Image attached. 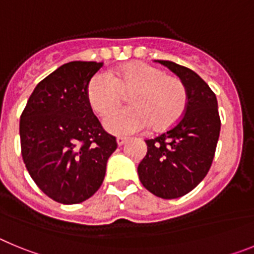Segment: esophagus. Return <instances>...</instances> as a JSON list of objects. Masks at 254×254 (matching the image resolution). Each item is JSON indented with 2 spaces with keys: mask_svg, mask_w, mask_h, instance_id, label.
Masks as SVG:
<instances>
[{
  "mask_svg": "<svg viewBox=\"0 0 254 254\" xmlns=\"http://www.w3.org/2000/svg\"><path fill=\"white\" fill-rule=\"evenodd\" d=\"M126 142H128V138L127 137H117V143L120 145V146H122V145H125Z\"/></svg>",
  "mask_w": 254,
  "mask_h": 254,
  "instance_id": "34e87169",
  "label": "esophagus"
}]
</instances>
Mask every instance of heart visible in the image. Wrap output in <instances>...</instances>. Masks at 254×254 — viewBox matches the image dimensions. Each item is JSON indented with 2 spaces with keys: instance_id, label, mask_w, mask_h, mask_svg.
<instances>
[{
  "instance_id": "heart-1",
  "label": "heart",
  "mask_w": 254,
  "mask_h": 254,
  "mask_svg": "<svg viewBox=\"0 0 254 254\" xmlns=\"http://www.w3.org/2000/svg\"><path fill=\"white\" fill-rule=\"evenodd\" d=\"M129 96L131 107L108 117L105 128L112 133L131 134L152 126L168 131L183 118L188 91L181 78L145 62H129L113 69L112 75L95 73L87 84V99L99 116L117 111Z\"/></svg>"
}]
</instances>
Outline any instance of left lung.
I'll use <instances>...</instances> for the list:
<instances>
[{
    "label": "left lung",
    "instance_id": "1",
    "mask_svg": "<svg viewBox=\"0 0 254 254\" xmlns=\"http://www.w3.org/2000/svg\"><path fill=\"white\" fill-rule=\"evenodd\" d=\"M186 84L188 105L177 126L150 140L138 164L141 183L160 198L185 196L207 176L216 151L220 116L215 93L194 71L170 61H158Z\"/></svg>",
    "mask_w": 254,
    "mask_h": 254
}]
</instances>
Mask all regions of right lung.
I'll list each match as a JSON object with an SVG mask.
<instances>
[{
	"instance_id": "right-lung-1",
	"label": "right lung",
	"mask_w": 254,
	"mask_h": 254,
	"mask_svg": "<svg viewBox=\"0 0 254 254\" xmlns=\"http://www.w3.org/2000/svg\"><path fill=\"white\" fill-rule=\"evenodd\" d=\"M102 66L62 64L37 85L20 117L22 160L35 185L56 202L90 198L118 146L87 99V84Z\"/></svg>"
}]
</instances>
